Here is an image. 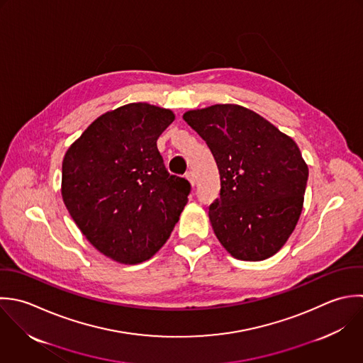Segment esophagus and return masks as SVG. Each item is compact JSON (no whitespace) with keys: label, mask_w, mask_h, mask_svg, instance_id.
<instances>
[{"label":"esophagus","mask_w":363,"mask_h":363,"mask_svg":"<svg viewBox=\"0 0 363 363\" xmlns=\"http://www.w3.org/2000/svg\"><path fill=\"white\" fill-rule=\"evenodd\" d=\"M185 177H186V178H188V181H189V182H191V185H192V186H194V185H195V182H196V178H195V174H194V172H192V171H188V172H186V174H185Z\"/></svg>","instance_id":"obj_1"}]
</instances>
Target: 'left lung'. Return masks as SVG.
<instances>
[{
    "label": "left lung",
    "instance_id": "8db88e82",
    "mask_svg": "<svg viewBox=\"0 0 363 363\" xmlns=\"http://www.w3.org/2000/svg\"><path fill=\"white\" fill-rule=\"evenodd\" d=\"M184 120L203 138L219 169V198L208 213L222 246L246 262L276 255L303 211L308 167L297 144L238 104L191 110Z\"/></svg>",
    "mask_w": 363,
    "mask_h": 363
}]
</instances>
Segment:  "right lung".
Segmentation results:
<instances>
[{"label":"right lung","mask_w":363,"mask_h":363,"mask_svg":"<svg viewBox=\"0 0 363 363\" xmlns=\"http://www.w3.org/2000/svg\"><path fill=\"white\" fill-rule=\"evenodd\" d=\"M171 110L130 103L94 120L62 164L63 202L87 240L107 257L135 264L169 238L191 184L171 175L157 140Z\"/></svg>","instance_id":"add662e5"}]
</instances>
